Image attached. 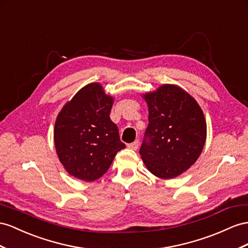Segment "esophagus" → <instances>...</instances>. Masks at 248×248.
I'll return each instance as SVG.
<instances>
[{
    "label": "esophagus",
    "mask_w": 248,
    "mask_h": 248,
    "mask_svg": "<svg viewBox=\"0 0 248 248\" xmlns=\"http://www.w3.org/2000/svg\"><path fill=\"white\" fill-rule=\"evenodd\" d=\"M139 147V141L138 140H135L134 142H131L128 144V148L129 149H132V150H137Z\"/></svg>",
    "instance_id": "obj_1"
}]
</instances>
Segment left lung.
<instances>
[{
    "mask_svg": "<svg viewBox=\"0 0 248 248\" xmlns=\"http://www.w3.org/2000/svg\"><path fill=\"white\" fill-rule=\"evenodd\" d=\"M149 124L139 153L150 172L172 179L196 162L205 143L206 123L197 101L183 89L163 85L144 95Z\"/></svg>",
    "mask_w": 248,
    "mask_h": 248,
    "instance_id": "8db88e82",
    "label": "left lung"
}]
</instances>
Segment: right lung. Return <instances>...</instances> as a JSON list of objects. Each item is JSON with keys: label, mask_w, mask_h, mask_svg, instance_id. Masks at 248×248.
Listing matches in <instances>:
<instances>
[{"label": "right lung", "mask_w": 248, "mask_h": 248, "mask_svg": "<svg viewBox=\"0 0 248 248\" xmlns=\"http://www.w3.org/2000/svg\"><path fill=\"white\" fill-rule=\"evenodd\" d=\"M113 98L97 82L74 95L56 118L54 143L67 172L84 181L100 178L117 152L125 148L117 125L110 118Z\"/></svg>", "instance_id": "right-lung-1"}]
</instances>
